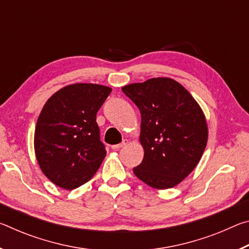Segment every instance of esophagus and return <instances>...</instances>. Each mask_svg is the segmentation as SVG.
I'll list each match as a JSON object with an SVG mask.
<instances>
[{
  "label": "esophagus",
  "instance_id": "esophagus-1",
  "mask_svg": "<svg viewBox=\"0 0 249 249\" xmlns=\"http://www.w3.org/2000/svg\"><path fill=\"white\" fill-rule=\"evenodd\" d=\"M128 144V141L127 140H124L123 142H121V144H117V145H113L112 146V149H120L122 147H124Z\"/></svg>",
  "mask_w": 249,
  "mask_h": 249
}]
</instances>
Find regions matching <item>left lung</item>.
<instances>
[{
    "instance_id": "8db88e82",
    "label": "left lung",
    "mask_w": 249,
    "mask_h": 249,
    "mask_svg": "<svg viewBox=\"0 0 249 249\" xmlns=\"http://www.w3.org/2000/svg\"><path fill=\"white\" fill-rule=\"evenodd\" d=\"M140 108L144 159L135 176L155 189H169L191 174L208 142L204 113L193 96L170 78L122 88Z\"/></svg>"
}]
</instances>
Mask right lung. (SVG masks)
<instances>
[{
	"label": "right lung",
	"instance_id": "1",
	"mask_svg": "<svg viewBox=\"0 0 249 249\" xmlns=\"http://www.w3.org/2000/svg\"><path fill=\"white\" fill-rule=\"evenodd\" d=\"M112 89L93 83L62 88L45 103L37 120L34 147L44 175L73 190L88 182L107 155L96 113Z\"/></svg>",
	"mask_w": 249,
	"mask_h": 249
}]
</instances>
